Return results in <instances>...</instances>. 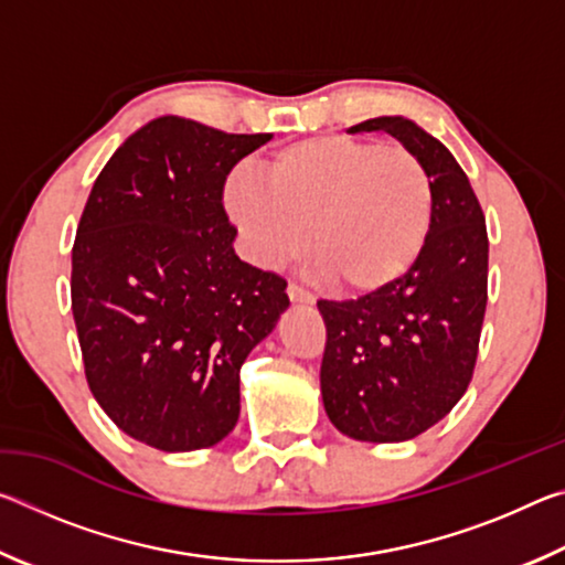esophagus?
I'll return each instance as SVG.
<instances>
[{
	"mask_svg": "<svg viewBox=\"0 0 565 565\" xmlns=\"http://www.w3.org/2000/svg\"><path fill=\"white\" fill-rule=\"evenodd\" d=\"M286 294H289V299L294 301V303H313V294L311 291H306L303 286H299V284H289L286 286Z\"/></svg>",
	"mask_w": 565,
	"mask_h": 565,
	"instance_id": "34e87169",
	"label": "esophagus"
}]
</instances>
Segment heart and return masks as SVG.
<instances>
[{
	"instance_id": "b5f03b06",
	"label": "heart",
	"mask_w": 565,
	"mask_h": 565,
	"mask_svg": "<svg viewBox=\"0 0 565 565\" xmlns=\"http://www.w3.org/2000/svg\"><path fill=\"white\" fill-rule=\"evenodd\" d=\"M262 179L238 171L226 212L248 256L276 266L311 254L333 289L366 296L408 274L431 228V177L406 147L349 137L291 141L262 161Z\"/></svg>"
}]
</instances>
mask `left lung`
<instances>
[{
	"mask_svg": "<svg viewBox=\"0 0 565 565\" xmlns=\"http://www.w3.org/2000/svg\"><path fill=\"white\" fill-rule=\"evenodd\" d=\"M359 131H386L424 161L431 228L398 281L351 301L317 303L327 323L321 396L341 434L398 444L438 424L471 384L489 301V234L471 181L436 137L406 117L349 129Z\"/></svg>",
	"mask_w": 565,
	"mask_h": 565,
	"instance_id": "obj_1",
	"label": "left lung"
}]
</instances>
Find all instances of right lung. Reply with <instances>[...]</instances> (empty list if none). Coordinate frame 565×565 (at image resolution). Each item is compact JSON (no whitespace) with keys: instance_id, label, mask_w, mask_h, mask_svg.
<instances>
[{"instance_id":"right-lung-1","label":"right lung","mask_w":565,"mask_h":565,"mask_svg":"<svg viewBox=\"0 0 565 565\" xmlns=\"http://www.w3.org/2000/svg\"><path fill=\"white\" fill-rule=\"evenodd\" d=\"M271 134L159 117L114 151L72 248L84 374L124 434L196 451L232 434L238 371L289 306L286 281L234 252L228 171Z\"/></svg>"}]
</instances>
